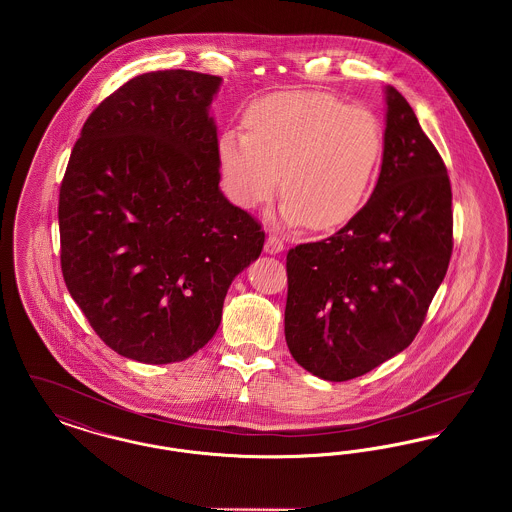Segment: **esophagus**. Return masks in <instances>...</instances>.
<instances>
[{
  "instance_id": "34e87169",
  "label": "esophagus",
  "mask_w": 512,
  "mask_h": 512,
  "mask_svg": "<svg viewBox=\"0 0 512 512\" xmlns=\"http://www.w3.org/2000/svg\"><path fill=\"white\" fill-rule=\"evenodd\" d=\"M265 251L270 255H276V253H282L284 251V242L274 236V234H268L267 244H265Z\"/></svg>"
}]
</instances>
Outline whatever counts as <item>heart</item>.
<instances>
[{
  "instance_id": "b5f03b06",
  "label": "heart",
  "mask_w": 512,
  "mask_h": 512,
  "mask_svg": "<svg viewBox=\"0 0 512 512\" xmlns=\"http://www.w3.org/2000/svg\"><path fill=\"white\" fill-rule=\"evenodd\" d=\"M244 132L224 130L220 171L245 209L280 192L284 224L330 230L353 219L380 165L384 136L372 111L315 92H278L251 103Z\"/></svg>"
}]
</instances>
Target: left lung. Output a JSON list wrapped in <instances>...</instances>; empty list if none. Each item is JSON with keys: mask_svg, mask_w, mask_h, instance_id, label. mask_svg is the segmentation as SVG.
<instances>
[{"mask_svg": "<svg viewBox=\"0 0 512 512\" xmlns=\"http://www.w3.org/2000/svg\"><path fill=\"white\" fill-rule=\"evenodd\" d=\"M386 105L382 171L365 207L286 257L288 349L328 382L363 376L411 345L453 251L445 163L393 86Z\"/></svg>", "mask_w": 512, "mask_h": 512, "instance_id": "left-lung-1", "label": "left lung"}]
</instances>
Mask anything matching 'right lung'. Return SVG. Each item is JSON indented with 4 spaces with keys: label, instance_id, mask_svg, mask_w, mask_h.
I'll list each match as a JSON object with an SVG mask.
<instances>
[{
    "label": "right lung",
    "instance_id": "add662e5",
    "mask_svg": "<svg viewBox=\"0 0 512 512\" xmlns=\"http://www.w3.org/2000/svg\"><path fill=\"white\" fill-rule=\"evenodd\" d=\"M222 78L155 71L84 122L61 182V270L105 345L147 365L192 357L219 328L232 280L265 232L220 192Z\"/></svg>",
    "mask_w": 512,
    "mask_h": 512
}]
</instances>
